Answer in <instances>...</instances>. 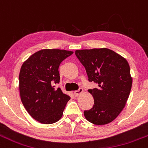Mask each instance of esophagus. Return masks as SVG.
<instances>
[{"label":"esophagus","mask_w":148,"mask_h":148,"mask_svg":"<svg viewBox=\"0 0 148 148\" xmlns=\"http://www.w3.org/2000/svg\"><path fill=\"white\" fill-rule=\"evenodd\" d=\"M83 88H79L78 90H75V91H74V94H75V96H76V97H77V96H80V95L81 94V93H83Z\"/></svg>","instance_id":"obj_1"}]
</instances>
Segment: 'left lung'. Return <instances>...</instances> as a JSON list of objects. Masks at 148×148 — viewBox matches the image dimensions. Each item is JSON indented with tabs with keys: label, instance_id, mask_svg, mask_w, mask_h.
Wrapping results in <instances>:
<instances>
[{
	"label": "left lung",
	"instance_id": "1",
	"mask_svg": "<svg viewBox=\"0 0 148 148\" xmlns=\"http://www.w3.org/2000/svg\"><path fill=\"white\" fill-rule=\"evenodd\" d=\"M75 54L84 66L88 81L98 85L88 89L94 104L84 111L85 117L96 125L110 123L122 112L130 96L132 79L128 62L106 48L76 50Z\"/></svg>",
	"mask_w": 148,
	"mask_h": 148
}]
</instances>
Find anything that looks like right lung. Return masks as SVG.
I'll list each match as a JSON object with an SVG mask.
<instances>
[{"instance_id": "obj_1", "label": "right lung", "mask_w": 148, "mask_h": 148, "mask_svg": "<svg viewBox=\"0 0 148 148\" xmlns=\"http://www.w3.org/2000/svg\"><path fill=\"white\" fill-rule=\"evenodd\" d=\"M73 53L71 51L45 49L35 52L24 62L19 73L21 100L28 113L42 124H49L62 117L71 97L61 88V62Z\"/></svg>"}]
</instances>
